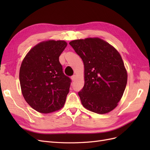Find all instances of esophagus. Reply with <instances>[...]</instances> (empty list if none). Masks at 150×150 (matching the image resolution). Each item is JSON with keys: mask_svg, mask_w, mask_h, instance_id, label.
Masks as SVG:
<instances>
[{"mask_svg": "<svg viewBox=\"0 0 150 150\" xmlns=\"http://www.w3.org/2000/svg\"><path fill=\"white\" fill-rule=\"evenodd\" d=\"M76 79V75H74V76H71V79H72V81H74Z\"/></svg>", "mask_w": 150, "mask_h": 150, "instance_id": "obj_1", "label": "esophagus"}]
</instances>
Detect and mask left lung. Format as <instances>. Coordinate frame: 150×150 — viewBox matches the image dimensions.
I'll return each instance as SVG.
<instances>
[{"instance_id": "left-lung-1", "label": "left lung", "mask_w": 150, "mask_h": 150, "mask_svg": "<svg viewBox=\"0 0 150 150\" xmlns=\"http://www.w3.org/2000/svg\"><path fill=\"white\" fill-rule=\"evenodd\" d=\"M69 44L84 63V85L78 93L83 106L98 114L111 111L121 100L128 79L120 54L99 38L76 39Z\"/></svg>"}]
</instances>
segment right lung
Wrapping results in <instances>:
<instances>
[{
	"instance_id": "1",
	"label": "right lung",
	"mask_w": 150,
	"mask_h": 150,
	"mask_svg": "<svg viewBox=\"0 0 150 150\" xmlns=\"http://www.w3.org/2000/svg\"><path fill=\"white\" fill-rule=\"evenodd\" d=\"M64 40H47L30 49L20 67L22 95L34 110L44 114L64 106L71 79L62 72L59 61L67 46Z\"/></svg>"
}]
</instances>
